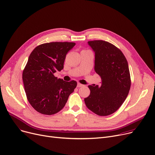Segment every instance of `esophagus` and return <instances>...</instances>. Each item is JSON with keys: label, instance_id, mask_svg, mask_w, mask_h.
<instances>
[{"label": "esophagus", "instance_id": "34e87169", "mask_svg": "<svg viewBox=\"0 0 155 155\" xmlns=\"http://www.w3.org/2000/svg\"><path fill=\"white\" fill-rule=\"evenodd\" d=\"M83 86H84V85L81 84H80V83H78V84H77V87H83Z\"/></svg>", "mask_w": 155, "mask_h": 155}]
</instances>
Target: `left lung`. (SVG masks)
Returning a JSON list of instances; mask_svg holds the SVG:
<instances>
[{"label":"left lung","instance_id":"1","mask_svg":"<svg viewBox=\"0 0 155 155\" xmlns=\"http://www.w3.org/2000/svg\"><path fill=\"white\" fill-rule=\"evenodd\" d=\"M88 45L95 53L94 68L101 78V85H88L91 94L84 101L96 114L109 116L121 106L130 90L128 63L122 51L107 41L95 40Z\"/></svg>","mask_w":155,"mask_h":155}]
</instances>
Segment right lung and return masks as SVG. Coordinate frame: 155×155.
Segmentation results:
<instances>
[{
  "label": "right lung",
  "mask_w": 155,
  "mask_h": 155,
  "mask_svg": "<svg viewBox=\"0 0 155 155\" xmlns=\"http://www.w3.org/2000/svg\"><path fill=\"white\" fill-rule=\"evenodd\" d=\"M75 43L52 42L42 44L30 54L22 73L28 100L38 112L52 115L60 111L77 83L65 82L54 76L63 69L66 54Z\"/></svg>",
  "instance_id": "add662e5"
}]
</instances>
